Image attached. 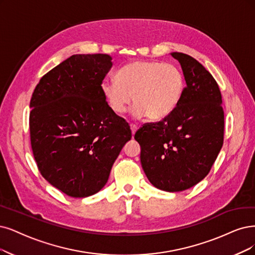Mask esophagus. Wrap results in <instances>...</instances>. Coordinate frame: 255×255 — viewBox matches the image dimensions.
<instances>
[{"label":"esophagus","instance_id":"34e87169","mask_svg":"<svg viewBox=\"0 0 255 255\" xmlns=\"http://www.w3.org/2000/svg\"><path fill=\"white\" fill-rule=\"evenodd\" d=\"M130 129H131V133H132V135H134V133L136 132V130H137V126L134 125V124H130Z\"/></svg>","mask_w":255,"mask_h":255}]
</instances>
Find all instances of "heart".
<instances>
[{
	"label": "heart",
	"instance_id": "b5f03b06",
	"mask_svg": "<svg viewBox=\"0 0 255 255\" xmlns=\"http://www.w3.org/2000/svg\"><path fill=\"white\" fill-rule=\"evenodd\" d=\"M116 78L102 84L104 96L118 115L125 113L133 102L132 117L136 120L147 116L153 121L167 118L185 89L182 70L170 63L132 61L120 68Z\"/></svg>",
	"mask_w": 255,
	"mask_h": 255
}]
</instances>
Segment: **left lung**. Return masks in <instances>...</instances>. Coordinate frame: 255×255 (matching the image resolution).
Wrapping results in <instances>:
<instances>
[{"label": "left lung", "mask_w": 255, "mask_h": 255, "mask_svg": "<svg viewBox=\"0 0 255 255\" xmlns=\"http://www.w3.org/2000/svg\"><path fill=\"white\" fill-rule=\"evenodd\" d=\"M181 64L186 81L171 115L147 123L134 135L143 170L157 189L183 191L209 173L224 143V110L219 85L192 56L170 53Z\"/></svg>", "instance_id": "left-lung-1"}]
</instances>
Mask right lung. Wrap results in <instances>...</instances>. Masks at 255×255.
Instances as JSON below:
<instances>
[{
    "label": "right lung",
    "instance_id": "obj_1",
    "mask_svg": "<svg viewBox=\"0 0 255 255\" xmlns=\"http://www.w3.org/2000/svg\"><path fill=\"white\" fill-rule=\"evenodd\" d=\"M108 54H73L40 80L30 101V140L45 180L72 197L106 185L113 163L130 140L128 123L109 107L102 83Z\"/></svg>",
    "mask_w": 255,
    "mask_h": 255
}]
</instances>
